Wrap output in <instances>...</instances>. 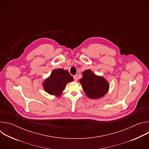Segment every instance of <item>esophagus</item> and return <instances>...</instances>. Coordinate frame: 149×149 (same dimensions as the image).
<instances>
[{
    "label": "esophagus",
    "mask_w": 149,
    "mask_h": 149,
    "mask_svg": "<svg viewBox=\"0 0 149 149\" xmlns=\"http://www.w3.org/2000/svg\"><path fill=\"white\" fill-rule=\"evenodd\" d=\"M78 76H77V75H74V80L75 81H78Z\"/></svg>",
    "instance_id": "34e87169"
}]
</instances>
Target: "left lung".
I'll list each match as a JSON object with an SVG mask.
<instances>
[{
	"label": "left lung",
	"mask_w": 149,
	"mask_h": 149,
	"mask_svg": "<svg viewBox=\"0 0 149 149\" xmlns=\"http://www.w3.org/2000/svg\"><path fill=\"white\" fill-rule=\"evenodd\" d=\"M79 82L85 94L91 99L102 98L108 93L110 87L107 79L102 76L95 75L90 70L82 72Z\"/></svg>",
	"instance_id": "1"
}]
</instances>
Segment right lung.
<instances>
[{
    "instance_id": "right-lung-1",
    "label": "right lung",
    "mask_w": 149,
    "mask_h": 149,
    "mask_svg": "<svg viewBox=\"0 0 149 149\" xmlns=\"http://www.w3.org/2000/svg\"><path fill=\"white\" fill-rule=\"evenodd\" d=\"M73 81V77L67 70L61 68L55 69L43 82V88L49 94L59 97L65 90L67 84Z\"/></svg>"
}]
</instances>
